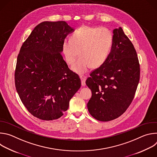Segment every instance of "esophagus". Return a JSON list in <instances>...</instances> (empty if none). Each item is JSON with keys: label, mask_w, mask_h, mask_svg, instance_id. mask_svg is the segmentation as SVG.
Listing matches in <instances>:
<instances>
[{"label": "esophagus", "mask_w": 157, "mask_h": 157, "mask_svg": "<svg viewBox=\"0 0 157 157\" xmlns=\"http://www.w3.org/2000/svg\"><path fill=\"white\" fill-rule=\"evenodd\" d=\"M80 79H81V85L82 86H84L86 85V77L84 76H81Z\"/></svg>", "instance_id": "1"}]
</instances>
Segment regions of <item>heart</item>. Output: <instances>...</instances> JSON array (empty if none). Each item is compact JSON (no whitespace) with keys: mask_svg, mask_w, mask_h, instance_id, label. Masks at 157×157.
<instances>
[{"mask_svg":"<svg viewBox=\"0 0 157 157\" xmlns=\"http://www.w3.org/2000/svg\"><path fill=\"white\" fill-rule=\"evenodd\" d=\"M113 44V35L106 27L84 25L63 43V52L66 61L72 64V70L79 75L86 73L92 66L97 68L107 60Z\"/></svg>","mask_w":157,"mask_h":157,"instance_id":"b5f03b06","label":"heart"}]
</instances>
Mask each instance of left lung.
Here are the masks:
<instances>
[{
  "mask_svg": "<svg viewBox=\"0 0 157 157\" xmlns=\"http://www.w3.org/2000/svg\"><path fill=\"white\" fill-rule=\"evenodd\" d=\"M86 81L92 96L87 107L96 120L107 122L122 114L131 104L140 79L137 52L122 29L113 30V44L106 61Z\"/></svg>",
  "mask_w": 157,
  "mask_h": 157,
  "instance_id": "1",
  "label": "left lung"
}]
</instances>
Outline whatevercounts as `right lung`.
Instances as JSON below:
<instances>
[{
	"mask_svg": "<svg viewBox=\"0 0 157 157\" xmlns=\"http://www.w3.org/2000/svg\"><path fill=\"white\" fill-rule=\"evenodd\" d=\"M74 31L64 21L41 22L17 56L16 90L29 113L41 120L61 117L81 87L80 78L61 56L63 41Z\"/></svg>",
	"mask_w": 157,
	"mask_h": 157,
	"instance_id": "1",
	"label": "right lung"
}]
</instances>
